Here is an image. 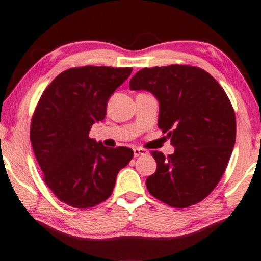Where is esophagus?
I'll return each mask as SVG.
<instances>
[{
  "instance_id": "34e87169",
  "label": "esophagus",
  "mask_w": 261,
  "mask_h": 261,
  "mask_svg": "<svg viewBox=\"0 0 261 261\" xmlns=\"http://www.w3.org/2000/svg\"><path fill=\"white\" fill-rule=\"evenodd\" d=\"M133 151H134V157H139V155H144L147 153L146 150H144V148H140V147H135Z\"/></svg>"
}]
</instances>
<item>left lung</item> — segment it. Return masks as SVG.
Returning a JSON list of instances; mask_svg holds the SVG:
<instances>
[{"label":"left lung","instance_id":"left-lung-1","mask_svg":"<svg viewBox=\"0 0 261 261\" xmlns=\"http://www.w3.org/2000/svg\"><path fill=\"white\" fill-rule=\"evenodd\" d=\"M160 101L158 127L175 152L152 151L157 170L148 176L151 195L172 207L200 202L224 174L236 139V118L228 96L204 69L171 64L144 68L129 81Z\"/></svg>","mask_w":261,"mask_h":261}]
</instances>
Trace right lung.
Listing matches in <instances>:
<instances>
[{"instance_id":"obj_1","label":"right lung","mask_w":261,"mask_h":261,"mask_svg":"<svg viewBox=\"0 0 261 261\" xmlns=\"http://www.w3.org/2000/svg\"><path fill=\"white\" fill-rule=\"evenodd\" d=\"M132 67H77L59 74L37 104L30 139L56 198L76 208L107 200L116 176L133 158L128 147H106L89 137L104 120L111 94L130 75Z\"/></svg>"}]
</instances>
